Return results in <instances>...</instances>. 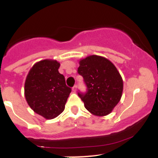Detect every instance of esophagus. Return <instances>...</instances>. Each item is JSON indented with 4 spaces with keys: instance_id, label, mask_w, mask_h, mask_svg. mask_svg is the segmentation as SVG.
I'll use <instances>...</instances> for the list:
<instances>
[{
    "instance_id": "obj_1",
    "label": "esophagus",
    "mask_w": 158,
    "mask_h": 158,
    "mask_svg": "<svg viewBox=\"0 0 158 158\" xmlns=\"http://www.w3.org/2000/svg\"><path fill=\"white\" fill-rule=\"evenodd\" d=\"M76 89H77V86H76V85H74V86L73 87V89H72V90H73V92H76Z\"/></svg>"
}]
</instances>
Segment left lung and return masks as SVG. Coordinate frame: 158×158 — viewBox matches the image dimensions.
Returning <instances> with one entry per match:
<instances>
[{
  "mask_svg": "<svg viewBox=\"0 0 158 158\" xmlns=\"http://www.w3.org/2000/svg\"><path fill=\"white\" fill-rule=\"evenodd\" d=\"M79 64L78 73L88 90L85 94L78 93L85 108L95 116L108 115L122 98V76L109 60L101 56H88L79 60Z\"/></svg>",
  "mask_w": 158,
  "mask_h": 158,
  "instance_id": "8db88e82",
  "label": "left lung"
}]
</instances>
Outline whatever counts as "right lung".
Wrapping results in <instances>:
<instances>
[{"mask_svg":"<svg viewBox=\"0 0 158 158\" xmlns=\"http://www.w3.org/2000/svg\"><path fill=\"white\" fill-rule=\"evenodd\" d=\"M60 63L43 60L30 69L24 84L26 101L34 112L46 119H52L65 109L71 89L66 86L63 75L59 73Z\"/></svg>","mask_w":158,"mask_h":158,"instance_id":"add662e5","label":"right lung"}]
</instances>
